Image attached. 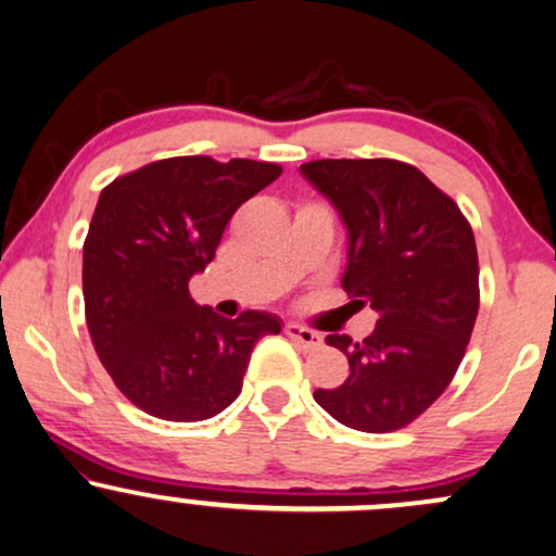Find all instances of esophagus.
<instances>
[{
  "label": "esophagus",
  "mask_w": 556,
  "mask_h": 556,
  "mask_svg": "<svg viewBox=\"0 0 556 556\" xmlns=\"http://www.w3.org/2000/svg\"><path fill=\"white\" fill-rule=\"evenodd\" d=\"M285 333L290 336L292 341H298L302 349H318L320 343H323V336L320 333H315V330L300 326V323H287Z\"/></svg>",
  "instance_id": "obj_1"
}]
</instances>
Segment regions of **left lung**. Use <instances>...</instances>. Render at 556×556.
<instances>
[{"instance_id":"8db88e82","label":"left lung","mask_w":556,"mask_h":556,"mask_svg":"<svg viewBox=\"0 0 556 556\" xmlns=\"http://www.w3.org/2000/svg\"><path fill=\"white\" fill-rule=\"evenodd\" d=\"M300 174L349 233L341 287L377 313L359 343L326 336L351 375L313 397L356 431H397L435 403L467 351L480 311L475 233L452 197L403 161L320 159Z\"/></svg>"}]
</instances>
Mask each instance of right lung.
<instances>
[{
    "mask_svg": "<svg viewBox=\"0 0 556 556\" xmlns=\"http://www.w3.org/2000/svg\"><path fill=\"white\" fill-rule=\"evenodd\" d=\"M279 174L266 161L177 156L102 189L84 241V313L112 382L149 416L194 424L226 410L256 341L282 330L271 313L228 320L189 294L236 210Z\"/></svg>",
    "mask_w": 556,
    "mask_h": 556,
    "instance_id": "add662e5",
    "label": "right lung"
}]
</instances>
